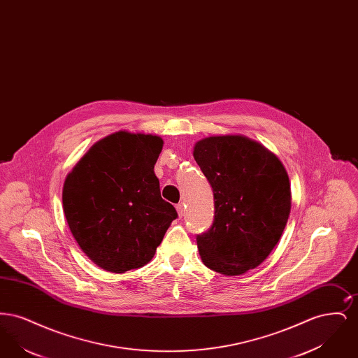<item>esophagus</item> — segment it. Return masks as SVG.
Instances as JSON below:
<instances>
[{"label": "esophagus", "mask_w": 358, "mask_h": 358, "mask_svg": "<svg viewBox=\"0 0 358 358\" xmlns=\"http://www.w3.org/2000/svg\"><path fill=\"white\" fill-rule=\"evenodd\" d=\"M176 209H177V212H178V216H180V217H182V216L185 215V206H184L182 203H181V204L176 205Z\"/></svg>", "instance_id": "obj_1"}]
</instances>
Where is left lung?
<instances>
[{"instance_id":"1","label":"left lung","mask_w":358,"mask_h":358,"mask_svg":"<svg viewBox=\"0 0 358 358\" xmlns=\"http://www.w3.org/2000/svg\"><path fill=\"white\" fill-rule=\"evenodd\" d=\"M193 157L215 200L212 227L196 238L205 266L227 276L255 268L289 220L287 171L275 154L244 136L204 138Z\"/></svg>"}]
</instances>
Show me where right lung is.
Listing matches in <instances>:
<instances>
[{
  "label": "right lung",
  "mask_w": 358,
  "mask_h": 358,
  "mask_svg": "<svg viewBox=\"0 0 358 358\" xmlns=\"http://www.w3.org/2000/svg\"><path fill=\"white\" fill-rule=\"evenodd\" d=\"M162 146L159 136L114 133L96 142L64 181L69 229L85 255L106 271L148 264L177 219L154 174Z\"/></svg>",
  "instance_id": "obj_1"
}]
</instances>
